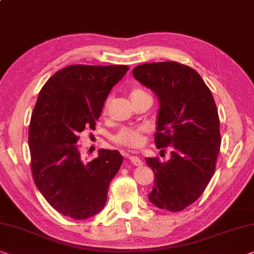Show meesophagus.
<instances>
[{"label": "esophagus", "instance_id": "34e87169", "mask_svg": "<svg viewBox=\"0 0 254 254\" xmlns=\"http://www.w3.org/2000/svg\"><path fill=\"white\" fill-rule=\"evenodd\" d=\"M128 159H130V162L134 165V166H142L143 165V163H142V160L139 158L138 156H128L127 157Z\"/></svg>", "mask_w": 254, "mask_h": 254}]
</instances>
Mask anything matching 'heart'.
Wrapping results in <instances>:
<instances>
[{
	"label": "heart",
	"instance_id": "1",
	"mask_svg": "<svg viewBox=\"0 0 254 254\" xmlns=\"http://www.w3.org/2000/svg\"><path fill=\"white\" fill-rule=\"evenodd\" d=\"M147 95L146 91L142 89H139V88H134V89L131 90L130 97L131 100L140 97V96ZM108 102L110 100H106L105 106H104V110H106ZM147 132V128L143 127H123L113 136V141L115 143L120 144V146L127 147V148H139L142 146L144 141V133Z\"/></svg>",
	"mask_w": 254,
	"mask_h": 254
}]
</instances>
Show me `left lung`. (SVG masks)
<instances>
[{"label":"left lung","mask_w":254,"mask_h":254,"mask_svg":"<svg viewBox=\"0 0 254 254\" xmlns=\"http://www.w3.org/2000/svg\"><path fill=\"white\" fill-rule=\"evenodd\" d=\"M132 73L159 100L156 147H171L167 162L146 158L155 174L149 200L181 211L202 194L215 173L221 139L214 97L198 72L178 62L144 63Z\"/></svg>","instance_id":"obj_1"}]
</instances>
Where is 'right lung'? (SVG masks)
Returning <instances> with one entry per match:
<instances>
[{
	"label": "right lung",
	"mask_w": 254,
	"mask_h": 254,
	"mask_svg": "<svg viewBox=\"0 0 254 254\" xmlns=\"http://www.w3.org/2000/svg\"><path fill=\"white\" fill-rule=\"evenodd\" d=\"M127 70V65H70L52 75L39 92L28 138L34 182L55 210L72 219L102 210L122 165V155L108 149L86 162L76 142L83 130H95L108 94Z\"/></svg>",
	"instance_id": "right-lung-1"
}]
</instances>
